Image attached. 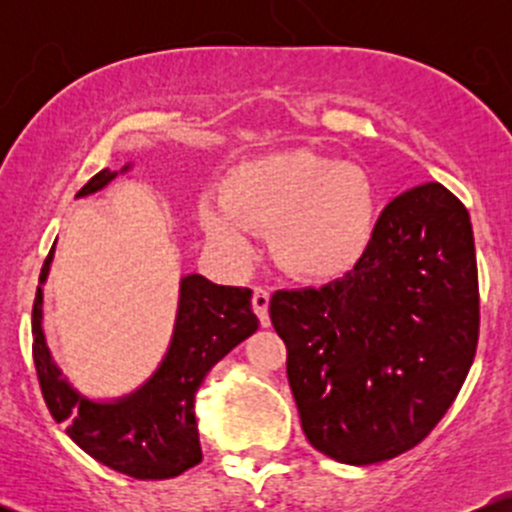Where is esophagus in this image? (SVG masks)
<instances>
[{
	"instance_id": "esophagus-1",
	"label": "esophagus",
	"mask_w": 512,
	"mask_h": 512,
	"mask_svg": "<svg viewBox=\"0 0 512 512\" xmlns=\"http://www.w3.org/2000/svg\"><path fill=\"white\" fill-rule=\"evenodd\" d=\"M252 310L260 317L262 327H269V291L262 286L252 289Z\"/></svg>"
}]
</instances>
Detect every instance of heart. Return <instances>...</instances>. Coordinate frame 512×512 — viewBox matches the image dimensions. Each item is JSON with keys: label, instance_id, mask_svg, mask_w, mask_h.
Listing matches in <instances>:
<instances>
[{"label": "heart", "instance_id": "obj_1", "mask_svg": "<svg viewBox=\"0 0 512 512\" xmlns=\"http://www.w3.org/2000/svg\"><path fill=\"white\" fill-rule=\"evenodd\" d=\"M197 216L211 243L233 260L255 255L272 228L274 260L301 281H332L361 264L373 243L378 197L370 175L310 149L238 163L221 197L204 195Z\"/></svg>", "mask_w": 512, "mask_h": 512}]
</instances>
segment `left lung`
<instances>
[{
	"mask_svg": "<svg viewBox=\"0 0 512 512\" xmlns=\"http://www.w3.org/2000/svg\"><path fill=\"white\" fill-rule=\"evenodd\" d=\"M269 315L310 445L356 467L402 455L443 419L477 354L469 211L440 182L411 187L354 272L276 291Z\"/></svg>",
	"mask_w": 512,
	"mask_h": 512,
	"instance_id": "1",
	"label": "left lung"
}]
</instances>
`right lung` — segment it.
I'll use <instances>...</instances> for the list:
<instances>
[{
  "mask_svg": "<svg viewBox=\"0 0 512 512\" xmlns=\"http://www.w3.org/2000/svg\"><path fill=\"white\" fill-rule=\"evenodd\" d=\"M103 168L76 192L96 195L117 175ZM55 245L40 269L33 303V363L52 419L67 424V436L86 455L134 479H170L202 460L195 397L207 373L231 349L257 332L252 291L219 286L202 274L180 279L173 337L158 368L144 385L115 399H91L69 383L52 356L43 330V286L48 281Z\"/></svg>",
  "mask_w": 512,
  "mask_h": 512,
  "instance_id": "1",
  "label": "right lung"
}]
</instances>
